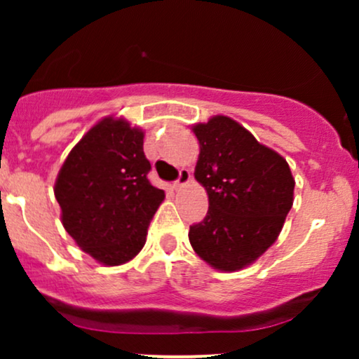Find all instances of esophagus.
<instances>
[{
	"label": "esophagus",
	"instance_id": "1",
	"mask_svg": "<svg viewBox=\"0 0 359 359\" xmlns=\"http://www.w3.org/2000/svg\"><path fill=\"white\" fill-rule=\"evenodd\" d=\"M189 182H191V172L185 170V168H184V170H180L179 179H177L174 182V189H175V191H180V189L185 187V185H187Z\"/></svg>",
	"mask_w": 359,
	"mask_h": 359
}]
</instances>
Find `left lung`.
I'll return each instance as SVG.
<instances>
[{
	"mask_svg": "<svg viewBox=\"0 0 359 359\" xmlns=\"http://www.w3.org/2000/svg\"><path fill=\"white\" fill-rule=\"evenodd\" d=\"M192 131L201 147L194 177L205 187L209 209L191 226L189 241L212 269L241 270L278 238L295 180L282 155L231 118L212 116Z\"/></svg>",
	"mask_w": 359,
	"mask_h": 359,
	"instance_id": "1",
	"label": "left lung"
}]
</instances>
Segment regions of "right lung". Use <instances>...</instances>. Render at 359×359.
Here are the masks:
<instances>
[{"label":"right lung","mask_w":359,"mask_h":359,"mask_svg":"<svg viewBox=\"0 0 359 359\" xmlns=\"http://www.w3.org/2000/svg\"><path fill=\"white\" fill-rule=\"evenodd\" d=\"M143 137L126 119H101L72 148L53 187L65 231L106 266L137 257L165 197L147 177Z\"/></svg>","instance_id":"add662e5"}]
</instances>
